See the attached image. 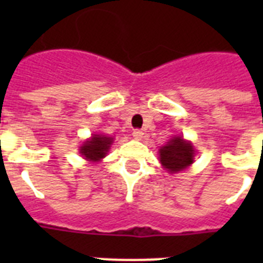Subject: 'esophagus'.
<instances>
[{"label":"esophagus","instance_id":"obj_1","mask_svg":"<svg viewBox=\"0 0 263 263\" xmlns=\"http://www.w3.org/2000/svg\"><path fill=\"white\" fill-rule=\"evenodd\" d=\"M133 137H134V138H136V139H141V138H142V137H143V132H142V130L136 129V130H134V132H133Z\"/></svg>","mask_w":263,"mask_h":263}]
</instances>
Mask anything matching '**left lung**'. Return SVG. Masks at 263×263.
<instances>
[{"instance_id": "8db88e82", "label": "left lung", "mask_w": 263, "mask_h": 263, "mask_svg": "<svg viewBox=\"0 0 263 263\" xmlns=\"http://www.w3.org/2000/svg\"><path fill=\"white\" fill-rule=\"evenodd\" d=\"M194 146L183 137H173L166 145L159 148L160 163L170 174L183 171L194 163Z\"/></svg>"}]
</instances>
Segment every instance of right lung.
<instances>
[{"label":"right lung","mask_w":263,"mask_h":263,"mask_svg":"<svg viewBox=\"0 0 263 263\" xmlns=\"http://www.w3.org/2000/svg\"><path fill=\"white\" fill-rule=\"evenodd\" d=\"M111 143H113L111 137L104 134H92V137L80 146L79 152L84 157V159L89 162H100L108 154Z\"/></svg>","instance_id":"obj_1"}]
</instances>
